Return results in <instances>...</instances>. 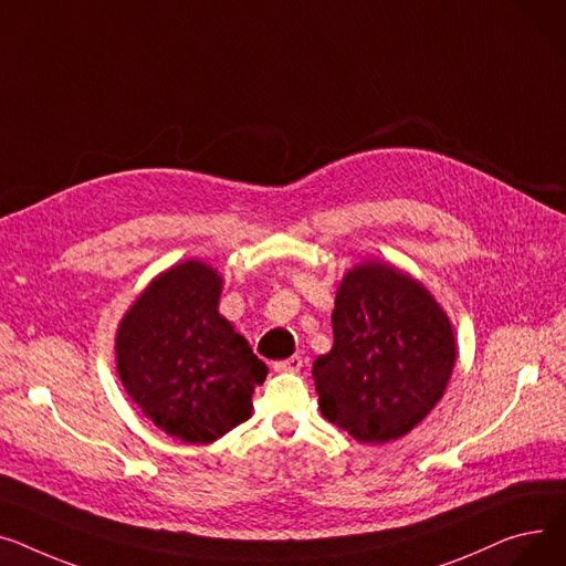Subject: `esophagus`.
Masks as SVG:
<instances>
[{"mask_svg":"<svg viewBox=\"0 0 566 566\" xmlns=\"http://www.w3.org/2000/svg\"><path fill=\"white\" fill-rule=\"evenodd\" d=\"M304 368V358L302 356H290L285 360H276L274 370L276 373H298Z\"/></svg>","mask_w":566,"mask_h":566,"instance_id":"esophagus-1","label":"esophagus"}]
</instances>
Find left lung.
Listing matches in <instances>:
<instances>
[{"label":"left lung","instance_id":"8db88e82","mask_svg":"<svg viewBox=\"0 0 566 566\" xmlns=\"http://www.w3.org/2000/svg\"><path fill=\"white\" fill-rule=\"evenodd\" d=\"M331 322L334 347L313 365L324 418L360 443L405 437L448 386V315L407 274L365 262L343 279Z\"/></svg>","mask_w":566,"mask_h":566}]
</instances>
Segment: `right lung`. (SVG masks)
<instances>
[{
  "label": "right lung",
  "instance_id": "right-lung-1",
  "mask_svg": "<svg viewBox=\"0 0 566 566\" xmlns=\"http://www.w3.org/2000/svg\"><path fill=\"white\" fill-rule=\"evenodd\" d=\"M219 292L217 272L187 260L155 279L118 326L127 395L185 443H212L244 422L253 388L268 377V365L219 315Z\"/></svg>",
  "mask_w": 566,
  "mask_h": 566
}]
</instances>
